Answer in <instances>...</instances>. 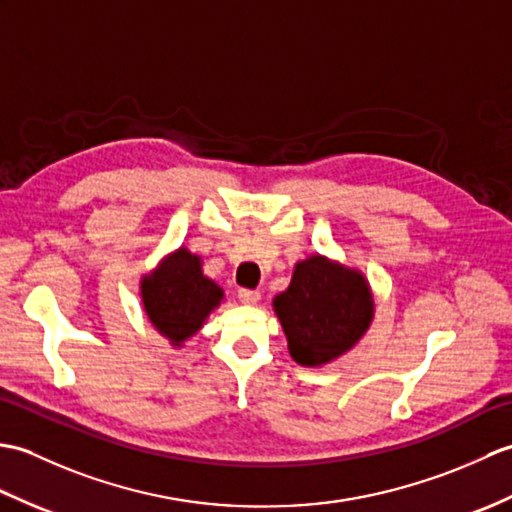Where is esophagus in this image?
Returning a JSON list of instances; mask_svg holds the SVG:
<instances>
[{
  "label": "esophagus",
  "instance_id": "obj_1",
  "mask_svg": "<svg viewBox=\"0 0 512 512\" xmlns=\"http://www.w3.org/2000/svg\"><path fill=\"white\" fill-rule=\"evenodd\" d=\"M237 297H239V301L242 303H248V306H253V303H257L259 301V290H250V288H239V292H237Z\"/></svg>",
  "mask_w": 512,
  "mask_h": 512
}]
</instances>
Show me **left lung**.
<instances>
[{
    "label": "left lung",
    "instance_id": "left-lung-1",
    "mask_svg": "<svg viewBox=\"0 0 512 512\" xmlns=\"http://www.w3.org/2000/svg\"><path fill=\"white\" fill-rule=\"evenodd\" d=\"M275 310L290 356L312 367L341 356L361 339L372 321V297L361 275L317 255L297 264Z\"/></svg>",
    "mask_w": 512,
    "mask_h": 512
}]
</instances>
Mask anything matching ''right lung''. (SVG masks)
<instances>
[{
  "label": "right lung",
  "instance_id": "1",
  "mask_svg": "<svg viewBox=\"0 0 512 512\" xmlns=\"http://www.w3.org/2000/svg\"><path fill=\"white\" fill-rule=\"evenodd\" d=\"M220 299V286L202 275L200 259L184 248L143 281L147 317L173 343L198 332Z\"/></svg>",
  "mask_w": 512,
  "mask_h": 512
}]
</instances>
